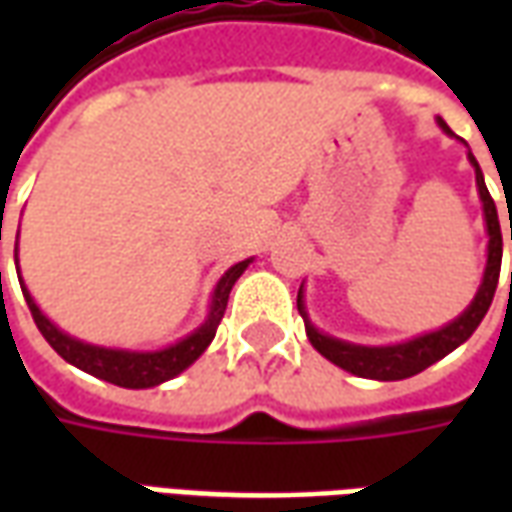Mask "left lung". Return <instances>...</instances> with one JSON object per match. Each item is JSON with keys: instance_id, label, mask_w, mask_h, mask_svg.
Masks as SVG:
<instances>
[{"instance_id": "8db88e82", "label": "left lung", "mask_w": 512, "mask_h": 512, "mask_svg": "<svg viewBox=\"0 0 512 512\" xmlns=\"http://www.w3.org/2000/svg\"><path fill=\"white\" fill-rule=\"evenodd\" d=\"M439 126L444 134L455 136L450 131V126L439 117ZM469 161L474 167V178H477V191H480V200H483V216H485V230H488V263H485L483 282H480V290L474 293L472 304L455 318L447 326H441L436 332L419 334L408 343L397 345H356L345 343V340H337V337H329V334L318 332L312 321L307 318V310H304V296L299 290V299H296V307H299L301 318H304V329H307V337H310L312 348L321 356H326L329 362H334L337 367H343L348 373H354L359 378H376V381H400V378H411L422 373L425 367H430L433 362H439L444 356L455 351L458 345L466 343L474 334V329L480 326V321L485 318V312L491 307L496 293V282H499V268H502V230H499V216H496V205L488 194V186L483 180V169L477 164V158L472 156L469 150ZM510 241H512V222H510ZM510 290H512V274H510Z\"/></svg>"}]
</instances>
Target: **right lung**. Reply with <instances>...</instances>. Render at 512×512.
<instances>
[{"instance_id": "right-lung-1", "label": "right lung", "mask_w": 512, "mask_h": 512, "mask_svg": "<svg viewBox=\"0 0 512 512\" xmlns=\"http://www.w3.org/2000/svg\"><path fill=\"white\" fill-rule=\"evenodd\" d=\"M18 252V244H16ZM252 260H241L235 263L233 268L224 271V277L216 282V290H213L211 310H208V318L202 323L200 329H194L189 337H183L175 345H167L161 351H126V348H104V345H90L76 340L71 334L60 332L54 323L40 312V307L35 304V299L29 296L24 279L21 282V290H24V299H27V307L32 312V318L38 323L40 334L46 337V343L57 351V354L71 362L73 367H79L90 376L101 378V381H109V384L126 386V389H150V386H158L175 378L178 373H183L186 367L194 365L205 348L211 345V340L216 337V329L222 323V315L227 310V299H230V290L238 282V277L244 274L246 266ZM18 271V260H16Z\"/></svg>"}]
</instances>
